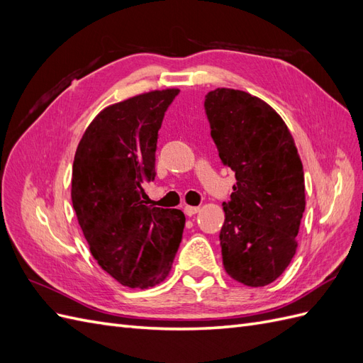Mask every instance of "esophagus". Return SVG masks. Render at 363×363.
<instances>
[{
    "mask_svg": "<svg viewBox=\"0 0 363 363\" xmlns=\"http://www.w3.org/2000/svg\"><path fill=\"white\" fill-rule=\"evenodd\" d=\"M200 212V207H195V206H184V213L188 216H192L195 213Z\"/></svg>",
    "mask_w": 363,
    "mask_h": 363,
    "instance_id": "34e87169",
    "label": "esophagus"
}]
</instances>
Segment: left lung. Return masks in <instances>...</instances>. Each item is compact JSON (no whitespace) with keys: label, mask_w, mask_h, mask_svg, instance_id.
<instances>
[{"label":"left lung","mask_w":363,"mask_h":363,"mask_svg":"<svg viewBox=\"0 0 363 363\" xmlns=\"http://www.w3.org/2000/svg\"><path fill=\"white\" fill-rule=\"evenodd\" d=\"M206 113L219 157L235 171L219 233L223 265L233 280L267 286L291 263L306 207L303 163L288 125L259 96L218 87Z\"/></svg>","instance_id":"8db88e82"}]
</instances>
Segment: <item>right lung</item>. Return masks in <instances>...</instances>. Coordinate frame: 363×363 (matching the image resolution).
<instances>
[{
  "label": "right lung",
  "instance_id": "add662e5",
  "mask_svg": "<svg viewBox=\"0 0 363 363\" xmlns=\"http://www.w3.org/2000/svg\"><path fill=\"white\" fill-rule=\"evenodd\" d=\"M179 89L150 91L107 106L77 147L71 199L91 255L123 286L148 289L168 277L186 218L150 204L157 133Z\"/></svg>",
  "mask_w": 363,
  "mask_h": 363
}]
</instances>
